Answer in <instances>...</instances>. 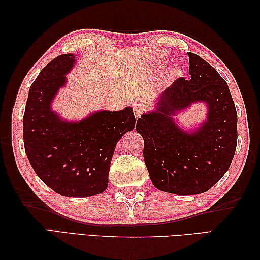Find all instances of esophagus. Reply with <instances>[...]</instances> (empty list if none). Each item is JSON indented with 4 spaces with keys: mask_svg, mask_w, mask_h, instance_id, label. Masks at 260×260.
I'll list each match as a JSON object with an SVG mask.
<instances>
[{
    "mask_svg": "<svg viewBox=\"0 0 260 260\" xmlns=\"http://www.w3.org/2000/svg\"><path fill=\"white\" fill-rule=\"evenodd\" d=\"M133 109H134L135 117H136V118H140L142 113L144 112L145 105L143 104V103H141V102H136V103H134V105H133Z\"/></svg>",
    "mask_w": 260,
    "mask_h": 260,
    "instance_id": "esophagus-1",
    "label": "esophagus"
}]
</instances>
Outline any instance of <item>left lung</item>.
Masks as SVG:
<instances>
[{
  "label": "left lung",
  "mask_w": 260,
  "mask_h": 260,
  "mask_svg": "<svg viewBox=\"0 0 260 260\" xmlns=\"http://www.w3.org/2000/svg\"><path fill=\"white\" fill-rule=\"evenodd\" d=\"M189 80L176 79L158 97L156 109L137 119L152 183L163 192L200 194L227 172L237 146V112L227 82L211 64L187 52ZM207 104V119L186 132L173 116L193 102Z\"/></svg>",
  "instance_id": "1"
}]
</instances>
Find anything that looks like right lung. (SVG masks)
<instances>
[{
    "instance_id": "obj_1",
    "label": "right lung",
    "mask_w": 260,
    "mask_h": 260,
    "mask_svg": "<svg viewBox=\"0 0 260 260\" xmlns=\"http://www.w3.org/2000/svg\"><path fill=\"white\" fill-rule=\"evenodd\" d=\"M75 63V54H61L33 81L23 116V142L29 162L43 183L58 194L84 198L107 189L116 144L134 129L135 116L126 107L67 121L53 112L51 103Z\"/></svg>"
}]
</instances>
